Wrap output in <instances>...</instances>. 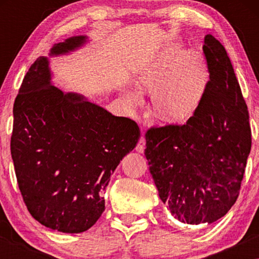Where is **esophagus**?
I'll list each match as a JSON object with an SVG mask.
<instances>
[{
	"label": "esophagus",
	"instance_id": "esophagus-1",
	"mask_svg": "<svg viewBox=\"0 0 259 259\" xmlns=\"http://www.w3.org/2000/svg\"><path fill=\"white\" fill-rule=\"evenodd\" d=\"M145 143H146L145 137H144V136H142V137H140V139H139L138 144H137V147H136V150H137V152L144 153V150H145Z\"/></svg>",
	"mask_w": 259,
	"mask_h": 259
}]
</instances>
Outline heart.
Returning <instances> with one entry per match:
<instances>
[{"label":"heart","mask_w":259,"mask_h":259,"mask_svg":"<svg viewBox=\"0 0 259 259\" xmlns=\"http://www.w3.org/2000/svg\"><path fill=\"white\" fill-rule=\"evenodd\" d=\"M170 48L143 65L134 73L136 88L142 93H152V107L157 117L168 122L187 120L202 100L208 83L204 59L196 51ZM126 106L137 107L142 95L136 90L123 94Z\"/></svg>","instance_id":"heart-1"}]
</instances>
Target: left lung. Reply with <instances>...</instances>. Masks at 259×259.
Segmentation results:
<instances>
[{
	"instance_id": "1",
	"label": "left lung",
	"mask_w": 259,
	"mask_h": 259,
	"mask_svg": "<svg viewBox=\"0 0 259 259\" xmlns=\"http://www.w3.org/2000/svg\"><path fill=\"white\" fill-rule=\"evenodd\" d=\"M210 80L182 125L147 130L145 156L162 202L184 224H211L239 196L251 148L249 113L225 48L205 35Z\"/></svg>"
}]
</instances>
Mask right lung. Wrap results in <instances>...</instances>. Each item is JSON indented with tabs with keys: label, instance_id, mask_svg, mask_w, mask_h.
Segmentation results:
<instances>
[{
	"label": "right lung",
	"instance_id": "right-lung-1",
	"mask_svg": "<svg viewBox=\"0 0 259 259\" xmlns=\"http://www.w3.org/2000/svg\"><path fill=\"white\" fill-rule=\"evenodd\" d=\"M88 42L68 37L50 57ZM48 57H38L14 105L11 156L24 202L38 223L63 233L89 230L105 210L103 192L140 137L137 123L52 84Z\"/></svg>",
	"mask_w": 259,
	"mask_h": 259
}]
</instances>
